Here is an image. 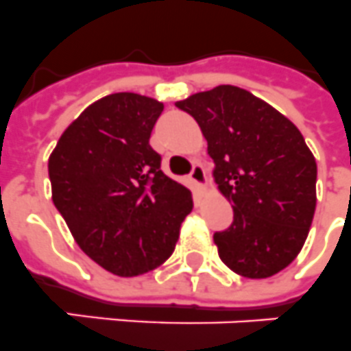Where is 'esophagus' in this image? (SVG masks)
<instances>
[{"label": "esophagus", "instance_id": "34e87169", "mask_svg": "<svg viewBox=\"0 0 351 351\" xmlns=\"http://www.w3.org/2000/svg\"><path fill=\"white\" fill-rule=\"evenodd\" d=\"M191 180L198 185L199 189L205 187V184H207V176H205V169H203V166L196 164V166L193 167V171H191Z\"/></svg>", "mask_w": 351, "mask_h": 351}]
</instances>
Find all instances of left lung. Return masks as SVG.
<instances>
[{
    "instance_id": "obj_1",
    "label": "left lung",
    "mask_w": 351,
    "mask_h": 351,
    "mask_svg": "<svg viewBox=\"0 0 351 351\" xmlns=\"http://www.w3.org/2000/svg\"><path fill=\"white\" fill-rule=\"evenodd\" d=\"M196 119L214 182L234 221L214 234L219 258L246 278H267L302 252L316 210V158L302 132L264 99L217 85L175 103Z\"/></svg>"
}]
</instances>
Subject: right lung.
<instances>
[{
	"instance_id": "1",
	"label": "right lung",
	"mask_w": 351,
	"mask_h": 351,
	"mask_svg": "<svg viewBox=\"0 0 351 351\" xmlns=\"http://www.w3.org/2000/svg\"><path fill=\"white\" fill-rule=\"evenodd\" d=\"M164 103L108 94L76 117L49 155L51 198L76 244L117 276L153 271L171 257L193 194L166 176L149 146Z\"/></svg>"
}]
</instances>
